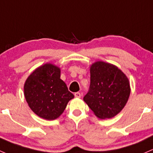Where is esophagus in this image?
Listing matches in <instances>:
<instances>
[{"label": "esophagus", "mask_w": 153, "mask_h": 153, "mask_svg": "<svg viewBox=\"0 0 153 153\" xmlns=\"http://www.w3.org/2000/svg\"><path fill=\"white\" fill-rule=\"evenodd\" d=\"M74 97H76V98H80L81 97V94H80L79 92H76L74 94Z\"/></svg>", "instance_id": "34e87169"}]
</instances>
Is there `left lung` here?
I'll use <instances>...</instances> for the list:
<instances>
[{
	"instance_id": "left-lung-1",
	"label": "left lung",
	"mask_w": 153,
	"mask_h": 153,
	"mask_svg": "<svg viewBox=\"0 0 153 153\" xmlns=\"http://www.w3.org/2000/svg\"><path fill=\"white\" fill-rule=\"evenodd\" d=\"M91 84L83 100L102 119H111L125 106L130 94L127 76L116 65L98 61L90 68Z\"/></svg>"
}]
</instances>
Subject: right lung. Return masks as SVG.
<instances>
[{"mask_svg": "<svg viewBox=\"0 0 153 153\" xmlns=\"http://www.w3.org/2000/svg\"><path fill=\"white\" fill-rule=\"evenodd\" d=\"M24 96L31 111L46 120L57 119L74 97L60 79V68L51 63L40 66L29 75Z\"/></svg>", "mask_w": 153, "mask_h": 153, "instance_id": "obj_1", "label": "right lung"}]
</instances>
